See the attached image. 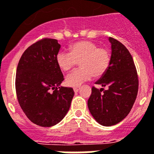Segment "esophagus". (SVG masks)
Instances as JSON below:
<instances>
[{
    "instance_id": "34e87169",
    "label": "esophagus",
    "mask_w": 154,
    "mask_h": 154,
    "mask_svg": "<svg viewBox=\"0 0 154 154\" xmlns=\"http://www.w3.org/2000/svg\"><path fill=\"white\" fill-rule=\"evenodd\" d=\"M79 90H80V88H79V87L78 88H73V91L75 92V93L76 92H78Z\"/></svg>"
}]
</instances>
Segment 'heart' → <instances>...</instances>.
<instances>
[{
  "mask_svg": "<svg viewBox=\"0 0 154 154\" xmlns=\"http://www.w3.org/2000/svg\"><path fill=\"white\" fill-rule=\"evenodd\" d=\"M56 60L59 67L65 72L80 62L81 68L68 74L65 80L67 86L79 87L93 76L101 77L107 71L111 63V53L93 42L80 41L70 45L69 53L59 52Z\"/></svg>",
  "mask_w": 154,
  "mask_h": 154,
  "instance_id": "1",
  "label": "heart"
}]
</instances>
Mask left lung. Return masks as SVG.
I'll use <instances>...</instances> for the list:
<instances>
[{
	"label": "left lung",
	"instance_id": "left-lung-1",
	"mask_svg": "<svg viewBox=\"0 0 154 154\" xmlns=\"http://www.w3.org/2000/svg\"><path fill=\"white\" fill-rule=\"evenodd\" d=\"M111 63L95 83L107 90L93 87L88 107L94 119L101 125L111 126L123 120L133 108L138 93L139 81L133 59L118 40L109 37Z\"/></svg>",
	"mask_w": 154,
	"mask_h": 154
}]
</instances>
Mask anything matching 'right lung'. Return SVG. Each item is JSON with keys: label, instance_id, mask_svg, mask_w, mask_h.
<instances>
[{"label": "right lung", "instance_id": "obj_1", "mask_svg": "<svg viewBox=\"0 0 154 154\" xmlns=\"http://www.w3.org/2000/svg\"><path fill=\"white\" fill-rule=\"evenodd\" d=\"M60 45L43 38L21 56L15 77L18 103L32 122L42 127L57 125L70 107L73 88L60 86L63 75L56 60Z\"/></svg>", "mask_w": 154, "mask_h": 154}]
</instances>
